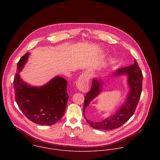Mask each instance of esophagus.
I'll use <instances>...</instances> for the list:
<instances>
[{"instance_id": "1", "label": "esophagus", "mask_w": 160, "mask_h": 160, "mask_svg": "<svg viewBox=\"0 0 160 160\" xmlns=\"http://www.w3.org/2000/svg\"><path fill=\"white\" fill-rule=\"evenodd\" d=\"M77 88L82 92H87L89 89V76L87 74H82L76 82Z\"/></svg>"}]
</instances>
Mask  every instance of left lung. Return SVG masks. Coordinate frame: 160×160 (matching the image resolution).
I'll return each instance as SVG.
<instances>
[{"mask_svg":"<svg viewBox=\"0 0 160 160\" xmlns=\"http://www.w3.org/2000/svg\"><path fill=\"white\" fill-rule=\"evenodd\" d=\"M128 74V82L131 91L128 95L126 104L121 107L114 116L107 118L100 122H95L85 117V110L89 105L90 102L100 92L101 82L97 79H93L92 82L91 91L84 96V103L83 107L84 116L86 121L94 129L102 130H112L123 125L133 115L137 108L140 98L143 74L137 61L134 60V64L129 67L118 69L116 74Z\"/></svg>","mask_w":160,"mask_h":160,"instance_id":"8db88e82","label":"left lung"}]
</instances>
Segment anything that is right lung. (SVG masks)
I'll list each match as a JSON object with an SVG mask.
<instances>
[{
	"label": "right lung",
	"mask_w": 160,
	"mask_h": 160,
	"mask_svg": "<svg viewBox=\"0 0 160 160\" xmlns=\"http://www.w3.org/2000/svg\"><path fill=\"white\" fill-rule=\"evenodd\" d=\"M29 53H26L17 63L13 79L15 101L23 114L30 121L41 125L55 124L63 116L68 100L67 81L57 76L42 88L28 86L19 73L23 68Z\"/></svg>",
	"instance_id": "right-lung-1"
}]
</instances>
